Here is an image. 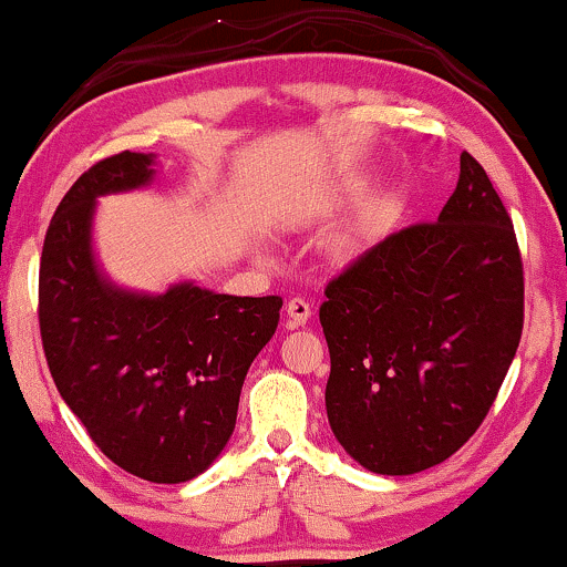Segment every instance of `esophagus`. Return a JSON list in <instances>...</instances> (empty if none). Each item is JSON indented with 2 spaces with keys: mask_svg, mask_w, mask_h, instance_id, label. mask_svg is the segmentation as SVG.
Masks as SVG:
<instances>
[{
  "mask_svg": "<svg viewBox=\"0 0 567 567\" xmlns=\"http://www.w3.org/2000/svg\"><path fill=\"white\" fill-rule=\"evenodd\" d=\"M310 305L302 297L289 299V305H286V321H289V326H305L310 321Z\"/></svg>",
  "mask_w": 567,
  "mask_h": 567,
  "instance_id": "obj_1",
  "label": "esophagus"
}]
</instances>
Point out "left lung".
<instances>
[{
  "instance_id": "8db88e82",
  "label": "left lung",
  "mask_w": 567,
  "mask_h": 567,
  "mask_svg": "<svg viewBox=\"0 0 567 567\" xmlns=\"http://www.w3.org/2000/svg\"><path fill=\"white\" fill-rule=\"evenodd\" d=\"M509 212L467 151L437 223L390 233L326 286V414L377 475L456 454L494 405L523 334Z\"/></svg>"
}]
</instances>
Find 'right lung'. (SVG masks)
Here are the masks:
<instances>
[{"mask_svg":"<svg viewBox=\"0 0 567 567\" xmlns=\"http://www.w3.org/2000/svg\"><path fill=\"white\" fill-rule=\"evenodd\" d=\"M153 156L122 151L71 185L44 236L39 331L55 388L113 464L151 483L202 475L230 441L246 371L276 334L281 297L172 286L132 295L100 276L95 198L148 185Z\"/></svg>","mask_w":567,"mask_h":567,"instance_id":"1","label":"right lung"}]
</instances>
